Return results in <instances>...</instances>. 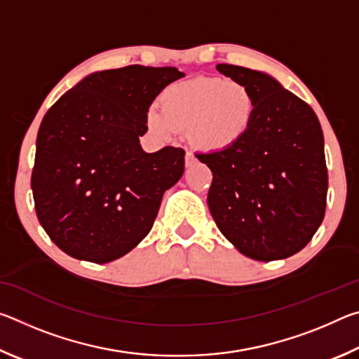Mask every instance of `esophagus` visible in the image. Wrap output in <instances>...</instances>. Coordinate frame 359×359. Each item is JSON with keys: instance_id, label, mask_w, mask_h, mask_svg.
<instances>
[{"instance_id": "34e87169", "label": "esophagus", "mask_w": 359, "mask_h": 359, "mask_svg": "<svg viewBox=\"0 0 359 359\" xmlns=\"http://www.w3.org/2000/svg\"><path fill=\"white\" fill-rule=\"evenodd\" d=\"M196 163V158H194V155L191 154V151H187L185 154V166H191Z\"/></svg>"}]
</instances>
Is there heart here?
<instances>
[{"instance_id": "1", "label": "heart", "mask_w": 359, "mask_h": 359, "mask_svg": "<svg viewBox=\"0 0 359 359\" xmlns=\"http://www.w3.org/2000/svg\"><path fill=\"white\" fill-rule=\"evenodd\" d=\"M161 106L151 104L145 121L151 133L171 139L188 131L194 147L222 151L234 147L250 131L257 98L242 82L220 77H196L168 85Z\"/></svg>"}]
</instances>
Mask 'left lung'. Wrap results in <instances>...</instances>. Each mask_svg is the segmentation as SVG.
Instances as JSON below:
<instances>
[{
	"mask_svg": "<svg viewBox=\"0 0 359 359\" xmlns=\"http://www.w3.org/2000/svg\"><path fill=\"white\" fill-rule=\"evenodd\" d=\"M217 69L257 98V115L234 147L196 155L212 171L209 210L245 257L288 258L317 233L326 210L325 139L313 109L274 77L234 65Z\"/></svg>",
	"mask_w": 359,
	"mask_h": 359,
	"instance_id": "1",
	"label": "left lung"
}]
</instances>
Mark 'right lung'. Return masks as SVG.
Instances as JSON below:
<instances>
[{
  "label": "right lung",
  "instance_id": "right-lung-1",
  "mask_svg": "<svg viewBox=\"0 0 359 359\" xmlns=\"http://www.w3.org/2000/svg\"><path fill=\"white\" fill-rule=\"evenodd\" d=\"M184 72L131 65L93 72L48 109L36 139L32 190L41 226L69 257L109 263L154 226L185 151L145 154L147 109Z\"/></svg>",
  "mask_w": 359,
  "mask_h": 359
}]
</instances>
